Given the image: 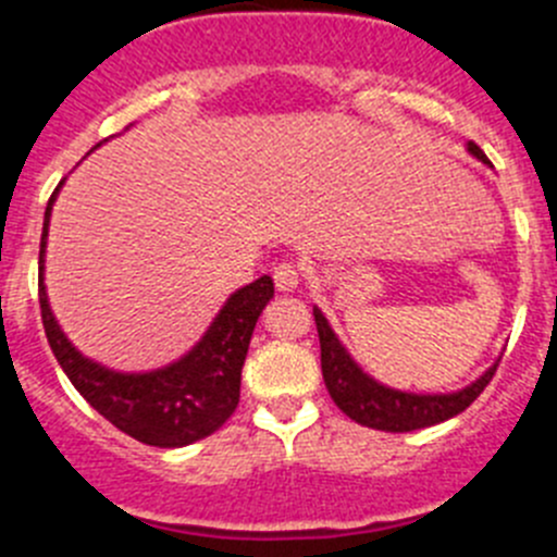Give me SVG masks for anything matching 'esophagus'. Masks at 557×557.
<instances>
[{
    "instance_id": "1",
    "label": "esophagus",
    "mask_w": 557,
    "mask_h": 557,
    "mask_svg": "<svg viewBox=\"0 0 557 557\" xmlns=\"http://www.w3.org/2000/svg\"><path fill=\"white\" fill-rule=\"evenodd\" d=\"M273 282L282 293H293V289L301 284V270H298V264L293 262H282L273 270Z\"/></svg>"
}]
</instances>
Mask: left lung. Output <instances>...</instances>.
<instances>
[{
    "label": "left lung",
    "mask_w": 557,
    "mask_h": 557,
    "mask_svg": "<svg viewBox=\"0 0 557 557\" xmlns=\"http://www.w3.org/2000/svg\"><path fill=\"white\" fill-rule=\"evenodd\" d=\"M466 150L474 156L476 161L488 164L485 152L469 141ZM314 323H318V337H321V368H323V382L329 387V396L334 398V405L346 412L351 421L371 430L382 432H412L424 430V426H435L441 421L460 416L466 407L480 396L488 382L494 379L496 359L488 371L476 376L471 385L460 387L451 393H410V391H396L391 385H382L379 379L366 373L357 366V359L348 354V348L339 343L334 334L332 323L326 321V314L314 307Z\"/></svg>",
    "instance_id": "left-lung-1"
}]
</instances>
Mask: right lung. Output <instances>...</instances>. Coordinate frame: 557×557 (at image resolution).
I'll return each instance as SVG.
<instances>
[{"instance_id": "add662e5", "label": "right lung", "mask_w": 557, "mask_h": 557, "mask_svg": "<svg viewBox=\"0 0 557 557\" xmlns=\"http://www.w3.org/2000/svg\"><path fill=\"white\" fill-rule=\"evenodd\" d=\"M61 186L63 181L52 191L47 211H44L41 253H38L41 321L58 366L63 368L69 382L77 387V393L88 405L102 418H108L116 430L136 437L141 444L178 449V446L203 441L211 432H218L239 405L245 357H248L256 321L273 298V278L262 275V278L231 293L203 337L170 366L139 373L106 368L102 362H95L91 357L77 351L49 307L44 262H47L49 218H52V206H55Z\"/></svg>"}]
</instances>
